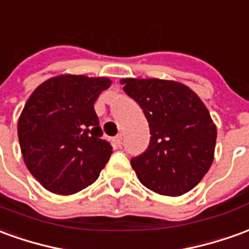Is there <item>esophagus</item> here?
<instances>
[{
    "mask_svg": "<svg viewBox=\"0 0 249 249\" xmlns=\"http://www.w3.org/2000/svg\"><path fill=\"white\" fill-rule=\"evenodd\" d=\"M114 144H115V147H121L122 146V135H116L115 138H114Z\"/></svg>",
    "mask_w": 249,
    "mask_h": 249,
    "instance_id": "esophagus-1",
    "label": "esophagus"
}]
</instances>
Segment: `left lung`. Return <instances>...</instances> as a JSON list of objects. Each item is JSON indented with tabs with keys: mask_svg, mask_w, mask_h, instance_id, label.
I'll return each mask as SVG.
<instances>
[{
	"mask_svg": "<svg viewBox=\"0 0 249 249\" xmlns=\"http://www.w3.org/2000/svg\"><path fill=\"white\" fill-rule=\"evenodd\" d=\"M123 89L143 110L150 144L131 160L139 181L158 195L177 197L204 178L214 158L217 128L188 86L163 79H122Z\"/></svg>",
	"mask_w": 249,
	"mask_h": 249,
	"instance_id": "1",
	"label": "left lung"
}]
</instances>
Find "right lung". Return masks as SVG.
Instances as JSON below:
<instances>
[{"label": "right lung", "instance_id": "1", "mask_svg": "<svg viewBox=\"0 0 249 249\" xmlns=\"http://www.w3.org/2000/svg\"><path fill=\"white\" fill-rule=\"evenodd\" d=\"M108 77L64 73L41 83L22 108L17 133L28 170L54 195H75L93 184L112 147L102 137L93 103Z\"/></svg>", "mask_w": 249, "mask_h": 249}]
</instances>
